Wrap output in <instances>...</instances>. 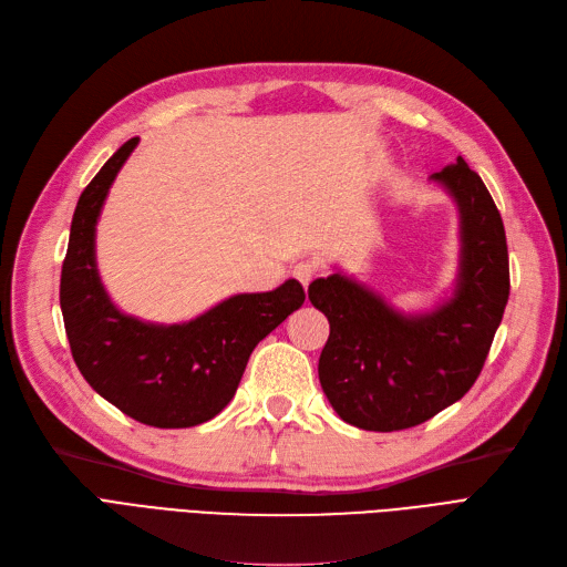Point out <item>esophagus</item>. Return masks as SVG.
Segmentation results:
<instances>
[{"label": "esophagus", "instance_id": "esophagus-1", "mask_svg": "<svg viewBox=\"0 0 567 567\" xmlns=\"http://www.w3.org/2000/svg\"><path fill=\"white\" fill-rule=\"evenodd\" d=\"M316 275H319V265L311 262V260H302V262L292 267V277H296L302 286H309Z\"/></svg>", "mask_w": 567, "mask_h": 567}]
</instances>
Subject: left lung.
<instances>
[{
  "instance_id": "8db88e82",
  "label": "left lung",
  "mask_w": 567,
  "mask_h": 567,
  "mask_svg": "<svg viewBox=\"0 0 567 567\" xmlns=\"http://www.w3.org/2000/svg\"><path fill=\"white\" fill-rule=\"evenodd\" d=\"M461 214L454 296L423 313L395 311L342 271L309 284L330 337L319 379L339 419L393 433L433 419L477 381L509 298L505 225L491 193L463 157L430 176Z\"/></svg>"
}]
</instances>
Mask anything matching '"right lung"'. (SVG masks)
<instances>
[{
    "label": "right lung",
    "instance_id": "right-lung-1",
    "mask_svg": "<svg viewBox=\"0 0 567 567\" xmlns=\"http://www.w3.org/2000/svg\"><path fill=\"white\" fill-rule=\"evenodd\" d=\"M140 137L125 142L90 181L72 218L60 307L83 379L134 421L190 427L214 419L239 386L248 355L305 302L300 281L239 292L188 323L157 326L111 302L95 262V228L113 178Z\"/></svg>",
    "mask_w": 567,
    "mask_h": 567
}]
</instances>
